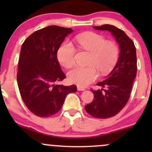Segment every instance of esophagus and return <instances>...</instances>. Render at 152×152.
<instances>
[{"instance_id": "34e87169", "label": "esophagus", "mask_w": 152, "mask_h": 152, "mask_svg": "<svg viewBox=\"0 0 152 152\" xmlns=\"http://www.w3.org/2000/svg\"><path fill=\"white\" fill-rule=\"evenodd\" d=\"M77 89H78V91H85V88H82V87H81V86H78Z\"/></svg>"}]
</instances>
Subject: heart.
I'll use <instances>...</instances> for the list:
<instances>
[{
  "label": "heart",
  "instance_id": "obj_1",
  "mask_svg": "<svg viewBox=\"0 0 152 152\" xmlns=\"http://www.w3.org/2000/svg\"><path fill=\"white\" fill-rule=\"evenodd\" d=\"M76 41L82 49L91 53L87 67L76 66L68 73V79L72 83L86 86L98 77L99 70L103 74L109 72L117 62L119 55L118 47L113 41H106L101 35L87 32L76 36ZM74 46L66 41L61 45L57 51L59 63L65 68L74 64Z\"/></svg>",
  "mask_w": 152,
  "mask_h": 152
}]
</instances>
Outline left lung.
I'll list each match as a JSON object with an SVG mask.
<instances>
[{
	"label": "left lung",
	"instance_id": "left-lung-1",
	"mask_svg": "<svg viewBox=\"0 0 152 152\" xmlns=\"http://www.w3.org/2000/svg\"><path fill=\"white\" fill-rule=\"evenodd\" d=\"M94 29L109 31L119 46V57L106 79L97 83L101 89L92 90L91 103L85 106L86 112L99 118L114 116L126 106L137 76V52L133 41L121 29L111 25L94 26ZM105 89H104V88Z\"/></svg>",
	"mask_w": 152,
	"mask_h": 152
}]
</instances>
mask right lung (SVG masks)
Listing matches in <instances>:
<instances>
[{"label": "right lung", "mask_w": 152, "mask_h": 152, "mask_svg": "<svg viewBox=\"0 0 152 152\" xmlns=\"http://www.w3.org/2000/svg\"><path fill=\"white\" fill-rule=\"evenodd\" d=\"M71 28L50 26L35 31L21 46L17 82L21 98L33 114L49 117L61 109L66 96L77 91L75 85L57 84L66 78L57 51Z\"/></svg>", "instance_id": "obj_1"}]
</instances>
